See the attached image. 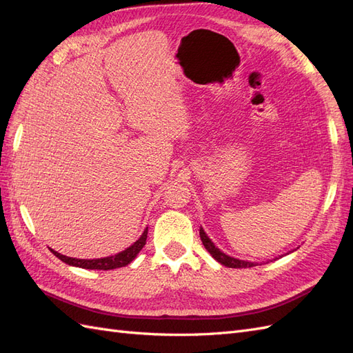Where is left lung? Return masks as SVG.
Masks as SVG:
<instances>
[{
  "mask_svg": "<svg viewBox=\"0 0 353 353\" xmlns=\"http://www.w3.org/2000/svg\"><path fill=\"white\" fill-rule=\"evenodd\" d=\"M200 239L203 241V245L206 248V250L213 256V259H216L219 263L228 266V268H252V266H256L254 262L240 261L236 258H231V256L221 252L218 248H215V244H213L212 240L206 236V232L203 228H200Z\"/></svg>",
  "mask_w": 353,
  "mask_h": 353,
  "instance_id": "8db88e82",
  "label": "left lung"
}]
</instances>
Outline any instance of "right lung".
<instances>
[{"label": "right lung", "mask_w": 353, "mask_h": 353, "mask_svg": "<svg viewBox=\"0 0 353 353\" xmlns=\"http://www.w3.org/2000/svg\"><path fill=\"white\" fill-rule=\"evenodd\" d=\"M147 228L144 230V232L141 234V237L138 239L132 245L125 249L123 252L117 253L114 256H108V258H101V259H77V258H69V256L60 254L59 252L52 250V254L57 256L60 261H63L68 265L72 266H79V268L83 270H101V271H109V270H116V268H122V266H126L128 263H131L137 254L140 253V250L144 248L145 240H147Z\"/></svg>", "instance_id": "1"}]
</instances>
